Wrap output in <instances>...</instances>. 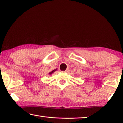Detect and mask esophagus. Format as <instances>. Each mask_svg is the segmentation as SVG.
Wrapping results in <instances>:
<instances>
[{"label": "esophagus", "mask_w": 123, "mask_h": 123, "mask_svg": "<svg viewBox=\"0 0 123 123\" xmlns=\"http://www.w3.org/2000/svg\"><path fill=\"white\" fill-rule=\"evenodd\" d=\"M69 69L68 68H67L66 69V71H65V72H66V73H68V72H69Z\"/></svg>", "instance_id": "esophagus-1"}]
</instances>
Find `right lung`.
<instances>
[{"instance_id":"add662e5","label":"right lung","mask_w":123,"mask_h":123,"mask_svg":"<svg viewBox=\"0 0 123 123\" xmlns=\"http://www.w3.org/2000/svg\"><path fill=\"white\" fill-rule=\"evenodd\" d=\"M57 70V69L56 68V69H54V70H53V71H51L50 72H49V74H52L53 73H54V72H55V71H56Z\"/></svg>"}]
</instances>
